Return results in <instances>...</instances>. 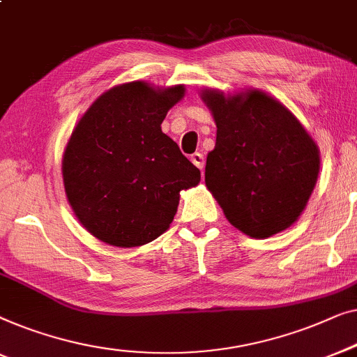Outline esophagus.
Instances as JSON below:
<instances>
[{"instance_id":"34e87169","label":"esophagus","mask_w":357,"mask_h":357,"mask_svg":"<svg viewBox=\"0 0 357 357\" xmlns=\"http://www.w3.org/2000/svg\"><path fill=\"white\" fill-rule=\"evenodd\" d=\"M190 162H192L199 169H204V167H205V158H204L202 153L190 155Z\"/></svg>"}]
</instances>
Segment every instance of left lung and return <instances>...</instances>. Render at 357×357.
Here are the masks:
<instances>
[{
    "label": "left lung",
    "instance_id": "left-lung-1",
    "mask_svg": "<svg viewBox=\"0 0 357 357\" xmlns=\"http://www.w3.org/2000/svg\"><path fill=\"white\" fill-rule=\"evenodd\" d=\"M217 124L205 185L241 233L265 239L298 222L320 172V150L298 118L259 89L200 90Z\"/></svg>",
    "mask_w": 357,
    "mask_h": 357
}]
</instances>
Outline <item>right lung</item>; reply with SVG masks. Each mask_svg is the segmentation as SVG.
Wrapping results in <instances>:
<instances>
[{"label":"right lung","instance_id":"right-lung-1","mask_svg":"<svg viewBox=\"0 0 357 357\" xmlns=\"http://www.w3.org/2000/svg\"><path fill=\"white\" fill-rule=\"evenodd\" d=\"M183 84L114 85L90 105L63 153L64 192L80 225L105 244L135 248L169 228L179 192L200 172L162 130Z\"/></svg>","mask_w":357,"mask_h":357}]
</instances>
